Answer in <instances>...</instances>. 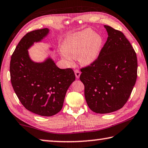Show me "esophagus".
I'll list each match as a JSON object with an SVG mask.
<instances>
[{"label": "esophagus", "instance_id": "1", "mask_svg": "<svg viewBox=\"0 0 148 148\" xmlns=\"http://www.w3.org/2000/svg\"><path fill=\"white\" fill-rule=\"evenodd\" d=\"M74 73H75V75H76V78H79L80 76V74H81V72H80L79 70H75Z\"/></svg>", "mask_w": 148, "mask_h": 148}]
</instances>
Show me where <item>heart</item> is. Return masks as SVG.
<instances>
[{
	"label": "heart",
	"mask_w": 148,
	"mask_h": 148,
	"mask_svg": "<svg viewBox=\"0 0 148 148\" xmlns=\"http://www.w3.org/2000/svg\"><path fill=\"white\" fill-rule=\"evenodd\" d=\"M104 40L101 34L91 29L72 34L66 37L62 44L61 57L72 63V57H77L79 63L89 66L98 59L103 46Z\"/></svg>",
	"instance_id": "b5f03b06"
}]
</instances>
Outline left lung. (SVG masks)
I'll return each instance as SVG.
<instances>
[{"label":"left lung","mask_w":148,"mask_h":148,"mask_svg":"<svg viewBox=\"0 0 148 148\" xmlns=\"http://www.w3.org/2000/svg\"><path fill=\"white\" fill-rule=\"evenodd\" d=\"M106 43L93 63L81 69L87 104L97 114L121 109L128 101L137 77L136 52L122 32L104 25Z\"/></svg>","instance_id":"1"}]
</instances>
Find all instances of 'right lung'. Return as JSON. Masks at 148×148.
I'll return each instance as SVG.
<instances>
[{"label":"right lung","mask_w":148,"mask_h":148,"mask_svg":"<svg viewBox=\"0 0 148 148\" xmlns=\"http://www.w3.org/2000/svg\"><path fill=\"white\" fill-rule=\"evenodd\" d=\"M49 31L45 28L25 35L15 49L10 65L12 87L21 103L42 116H52L61 111L67 90L76 78L73 70L59 69L50 57L42 62L30 58L28 49Z\"/></svg>","instance_id":"right-lung-1"}]
</instances>
